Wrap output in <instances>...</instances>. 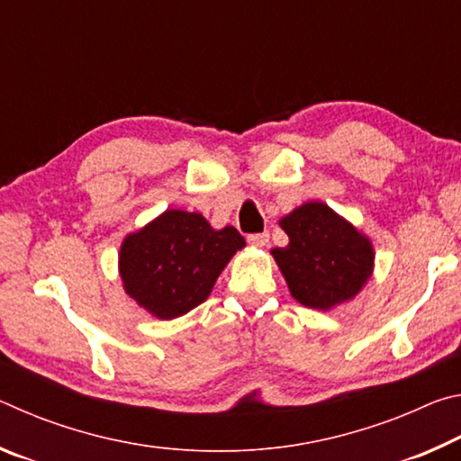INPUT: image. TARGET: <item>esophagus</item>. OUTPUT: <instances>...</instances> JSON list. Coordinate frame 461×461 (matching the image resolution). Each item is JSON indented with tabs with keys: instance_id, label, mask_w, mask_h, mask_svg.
<instances>
[{
	"instance_id": "1",
	"label": "esophagus",
	"mask_w": 461,
	"mask_h": 461,
	"mask_svg": "<svg viewBox=\"0 0 461 461\" xmlns=\"http://www.w3.org/2000/svg\"><path fill=\"white\" fill-rule=\"evenodd\" d=\"M270 240V233L268 231H262V233H252V236H248V241L256 248H264L268 244Z\"/></svg>"
}]
</instances>
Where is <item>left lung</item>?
Instances as JSON below:
<instances>
[{"mask_svg": "<svg viewBox=\"0 0 461 461\" xmlns=\"http://www.w3.org/2000/svg\"><path fill=\"white\" fill-rule=\"evenodd\" d=\"M278 223L288 244L270 254L301 305L331 311L368 285L376 258L372 240L327 203H303Z\"/></svg>", "mask_w": 461, "mask_h": 461, "instance_id": "1", "label": "left lung"}]
</instances>
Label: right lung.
I'll list each match as a JSON object with an SVG mask.
<instances>
[{"instance_id": "right-lung-1", "label": "right lung", "mask_w": 461, "mask_h": 461, "mask_svg": "<svg viewBox=\"0 0 461 461\" xmlns=\"http://www.w3.org/2000/svg\"><path fill=\"white\" fill-rule=\"evenodd\" d=\"M246 246L236 228L215 230L205 217L167 209L128 233L118 252L123 291L146 313L170 321L201 305L217 278Z\"/></svg>"}]
</instances>
